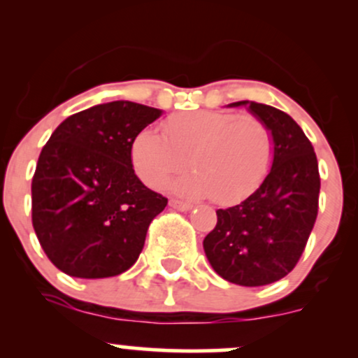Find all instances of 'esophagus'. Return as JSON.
I'll return each mask as SVG.
<instances>
[{"label": "esophagus", "mask_w": 358, "mask_h": 358, "mask_svg": "<svg viewBox=\"0 0 358 358\" xmlns=\"http://www.w3.org/2000/svg\"><path fill=\"white\" fill-rule=\"evenodd\" d=\"M170 207H171V208H175V210L187 212V210H190V208L193 207V205H192V203H188V202H182V200L170 199Z\"/></svg>", "instance_id": "1"}]
</instances>
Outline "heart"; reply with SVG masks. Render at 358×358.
<instances>
[{"instance_id":"obj_1","label":"heart","mask_w":358,"mask_h":358,"mask_svg":"<svg viewBox=\"0 0 358 358\" xmlns=\"http://www.w3.org/2000/svg\"><path fill=\"white\" fill-rule=\"evenodd\" d=\"M163 134L165 138L141 131L131 159L139 178L151 188L165 187L190 162L195 173L171 185L178 195L236 202L256 190L273 162V134L250 114L195 110L166 121Z\"/></svg>"}]
</instances>
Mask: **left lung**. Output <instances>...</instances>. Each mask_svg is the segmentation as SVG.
Returning a JSON list of instances; mask_svg holds the SVG:
<instances>
[{
	"label": "left lung",
	"mask_w": 358,
	"mask_h": 358,
	"mask_svg": "<svg viewBox=\"0 0 358 358\" xmlns=\"http://www.w3.org/2000/svg\"><path fill=\"white\" fill-rule=\"evenodd\" d=\"M273 134L271 170L239 205L217 210L215 229L203 239L208 262L225 281L264 286L293 271L318 213L320 173L310 139L289 114L239 101Z\"/></svg>",
	"instance_id": "8db88e82"
}]
</instances>
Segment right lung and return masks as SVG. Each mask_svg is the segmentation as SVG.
Segmentation results:
<instances>
[{
    "label": "right lung",
    "mask_w": 358,
    "mask_h": 358,
    "mask_svg": "<svg viewBox=\"0 0 358 358\" xmlns=\"http://www.w3.org/2000/svg\"><path fill=\"white\" fill-rule=\"evenodd\" d=\"M162 114L131 101L97 104L60 122L43 146L31 182V222L62 273L110 278L138 261L168 200L138 178L131 150Z\"/></svg>",
    "instance_id": "add662e5"
}]
</instances>
